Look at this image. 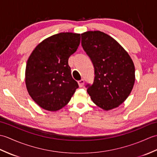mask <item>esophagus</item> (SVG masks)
<instances>
[{
    "instance_id": "esophagus-1",
    "label": "esophagus",
    "mask_w": 157,
    "mask_h": 157,
    "mask_svg": "<svg viewBox=\"0 0 157 157\" xmlns=\"http://www.w3.org/2000/svg\"><path fill=\"white\" fill-rule=\"evenodd\" d=\"M78 84L79 86V87H82V86L84 84V79H82L79 81H78Z\"/></svg>"
}]
</instances>
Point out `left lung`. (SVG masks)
<instances>
[{
    "instance_id": "obj_1",
    "label": "left lung",
    "mask_w": 157,
    "mask_h": 157,
    "mask_svg": "<svg viewBox=\"0 0 157 157\" xmlns=\"http://www.w3.org/2000/svg\"><path fill=\"white\" fill-rule=\"evenodd\" d=\"M82 46L94 68V79L87 84L88 94L106 111L117 107L131 93L135 82L134 63L122 46L100 31L83 33Z\"/></svg>"
}]
</instances>
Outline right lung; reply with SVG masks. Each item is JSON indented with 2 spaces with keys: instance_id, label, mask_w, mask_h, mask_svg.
Here are the masks:
<instances>
[{
  "instance_id": "1",
  "label": "right lung",
  "mask_w": 157,
  "mask_h": 157,
  "mask_svg": "<svg viewBox=\"0 0 157 157\" xmlns=\"http://www.w3.org/2000/svg\"><path fill=\"white\" fill-rule=\"evenodd\" d=\"M80 34L59 33L43 40L32 52L25 69V84L42 109L56 111L70 101L78 82L72 78L69 56L78 49Z\"/></svg>"
}]
</instances>
